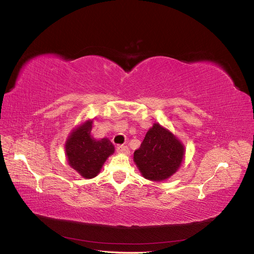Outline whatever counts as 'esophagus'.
<instances>
[{
  "label": "esophagus",
  "mask_w": 254,
  "mask_h": 254,
  "mask_svg": "<svg viewBox=\"0 0 254 254\" xmlns=\"http://www.w3.org/2000/svg\"><path fill=\"white\" fill-rule=\"evenodd\" d=\"M117 151L119 153H123V154L130 153V150H128V147L127 145H118L117 146Z\"/></svg>",
  "instance_id": "1"
}]
</instances>
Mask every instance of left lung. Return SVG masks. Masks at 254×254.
<instances>
[{
    "mask_svg": "<svg viewBox=\"0 0 254 254\" xmlns=\"http://www.w3.org/2000/svg\"><path fill=\"white\" fill-rule=\"evenodd\" d=\"M184 146L160 124L148 130L141 146L134 152L142 175L151 181H164L175 173L183 162Z\"/></svg>",
    "mask_w": 254,
    "mask_h": 254,
    "instance_id": "8db88e82",
    "label": "left lung"
}]
</instances>
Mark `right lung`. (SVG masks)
Instances as JSON below:
<instances>
[{
	"instance_id": "add662e5",
	"label": "right lung",
	"mask_w": 254,
	"mask_h": 254,
	"mask_svg": "<svg viewBox=\"0 0 254 254\" xmlns=\"http://www.w3.org/2000/svg\"><path fill=\"white\" fill-rule=\"evenodd\" d=\"M91 130L92 121L82 124L71 133L66 143L69 165L86 178L97 176L103 163L114 152V146L108 138L96 140Z\"/></svg>"
}]
</instances>
